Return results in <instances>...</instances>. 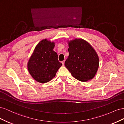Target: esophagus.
I'll use <instances>...</instances> for the list:
<instances>
[{"label":"esophagus","instance_id":"34e87169","mask_svg":"<svg viewBox=\"0 0 124 124\" xmlns=\"http://www.w3.org/2000/svg\"><path fill=\"white\" fill-rule=\"evenodd\" d=\"M65 61H62V66H64V64H65Z\"/></svg>","mask_w":124,"mask_h":124}]
</instances>
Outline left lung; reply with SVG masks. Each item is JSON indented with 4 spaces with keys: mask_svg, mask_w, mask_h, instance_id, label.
<instances>
[{
    "mask_svg": "<svg viewBox=\"0 0 124 124\" xmlns=\"http://www.w3.org/2000/svg\"><path fill=\"white\" fill-rule=\"evenodd\" d=\"M69 56L65 65L77 80L86 82L95 77L99 67V57L96 51L83 39H75L69 42Z\"/></svg>",
    "mask_w": 124,
    "mask_h": 124,
    "instance_id": "8db88e82",
    "label": "left lung"
}]
</instances>
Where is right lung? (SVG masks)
Here are the masks:
<instances>
[{
  "label": "right lung",
  "instance_id": "right-lung-1",
  "mask_svg": "<svg viewBox=\"0 0 124 124\" xmlns=\"http://www.w3.org/2000/svg\"><path fill=\"white\" fill-rule=\"evenodd\" d=\"M54 43L45 39L40 42L28 62V69L37 82L44 83L55 77L62 63L58 60V55L53 51Z\"/></svg>",
  "mask_w": 124,
  "mask_h": 124
}]
</instances>
